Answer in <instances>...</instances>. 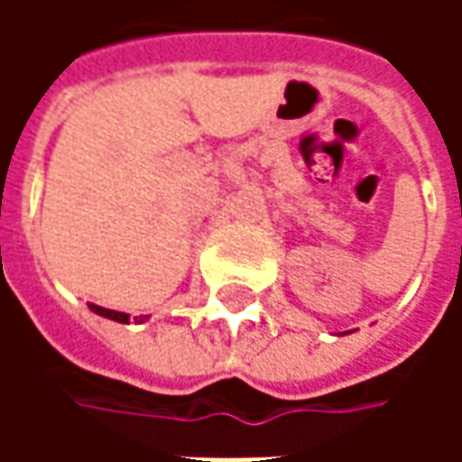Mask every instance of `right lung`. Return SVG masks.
I'll return each mask as SVG.
<instances>
[{
    "mask_svg": "<svg viewBox=\"0 0 462 462\" xmlns=\"http://www.w3.org/2000/svg\"><path fill=\"white\" fill-rule=\"evenodd\" d=\"M88 310L96 311L98 317L121 321V324H128V321H131V317H128V314H123V311H116V310H106V307H98V304H88ZM143 319H148V317H135V321H138V324H143Z\"/></svg>",
    "mask_w": 462,
    "mask_h": 462,
    "instance_id": "add662e5",
    "label": "right lung"
}]
</instances>
